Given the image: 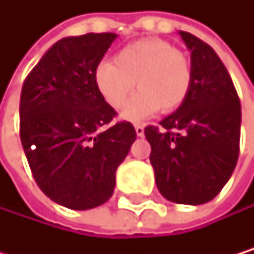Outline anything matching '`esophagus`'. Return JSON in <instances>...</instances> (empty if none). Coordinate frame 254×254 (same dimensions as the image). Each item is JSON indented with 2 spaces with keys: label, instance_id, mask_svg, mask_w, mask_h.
<instances>
[{
  "label": "esophagus",
  "instance_id": "34e87169",
  "mask_svg": "<svg viewBox=\"0 0 254 254\" xmlns=\"http://www.w3.org/2000/svg\"><path fill=\"white\" fill-rule=\"evenodd\" d=\"M134 128H135V132H137L138 137H141V135L144 134V126H143V125L137 123V125H134Z\"/></svg>",
  "mask_w": 254,
  "mask_h": 254
}]
</instances>
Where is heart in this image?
Listing matches in <instances>:
<instances>
[{"label": "heart", "mask_w": 254, "mask_h": 254, "mask_svg": "<svg viewBox=\"0 0 254 254\" xmlns=\"http://www.w3.org/2000/svg\"><path fill=\"white\" fill-rule=\"evenodd\" d=\"M134 82L140 91L125 106V119L141 120L158 110L172 113L189 96L190 59L171 42L148 38L125 45L113 64L102 62L94 70L96 88L114 110L123 108Z\"/></svg>", "instance_id": "obj_1"}]
</instances>
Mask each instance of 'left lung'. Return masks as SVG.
<instances>
[{
  "mask_svg": "<svg viewBox=\"0 0 254 254\" xmlns=\"http://www.w3.org/2000/svg\"><path fill=\"white\" fill-rule=\"evenodd\" d=\"M180 36L190 50L189 96L160 126H146L144 135L160 193L172 202L198 206L213 199L235 171L241 102L213 48L188 32Z\"/></svg>",
  "mask_w": 254,
  "mask_h": 254,
  "instance_id": "8db88e82",
  "label": "left lung"
}]
</instances>
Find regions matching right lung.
Masks as SVG:
<instances>
[{
	"label": "right lung",
	"instance_id": "obj_1",
	"mask_svg": "<svg viewBox=\"0 0 254 254\" xmlns=\"http://www.w3.org/2000/svg\"><path fill=\"white\" fill-rule=\"evenodd\" d=\"M117 38L86 33L58 41L27 76L19 102V135L35 181L55 202L86 210L106 202L116 171L135 141L129 122L94 83V70Z\"/></svg>",
	"mask_w": 254,
	"mask_h": 254
}]
</instances>
